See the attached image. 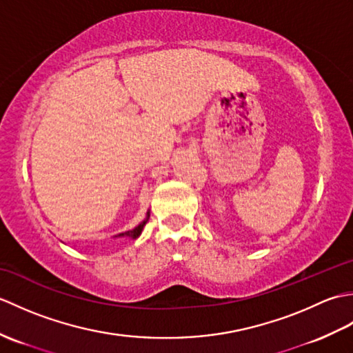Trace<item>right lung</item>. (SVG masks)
<instances>
[{
  "instance_id": "right-lung-1",
  "label": "right lung",
  "mask_w": 353,
  "mask_h": 353,
  "mask_svg": "<svg viewBox=\"0 0 353 353\" xmlns=\"http://www.w3.org/2000/svg\"><path fill=\"white\" fill-rule=\"evenodd\" d=\"M148 216L150 215H147V219L142 221L141 224H138L137 228L134 229H132V230H127V232H124V234H121V236H132V238H138L139 235H141V232H142V229H144V226H145V223L148 221Z\"/></svg>"
}]
</instances>
